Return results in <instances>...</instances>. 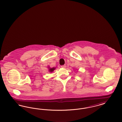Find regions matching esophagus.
Returning a JSON list of instances; mask_svg holds the SVG:
<instances>
[{
	"mask_svg": "<svg viewBox=\"0 0 122 122\" xmlns=\"http://www.w3.org/2000/svg\"><path fill=\"white\" fill-rule=\"evenodd\" d=\"M61 68H66V65H64L61 66Z\"/></svg>",
	"mask_w": 122,
	"mask_h": 122,
	"instance_id": "esophagus-1",
	"label": "esophagus"
}]
</instances>
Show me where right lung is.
<instances>
[{"label": "right lung", "instance_id": "1", "mask_svg": "<svg viewBox=\"0 0 122 122\" xmlns=\"http://www.w3.org/2000/svg\"><path fill=\"white\" fill-rule=\"evenodd\" d=\"M47 68H48V69L49 72H50V73H52L54 70L56 69V68H55V67H52V68H50L49 66H48Z\"/></svg>", "mask_w": 122, "mask_h": 122}]
</instances>
